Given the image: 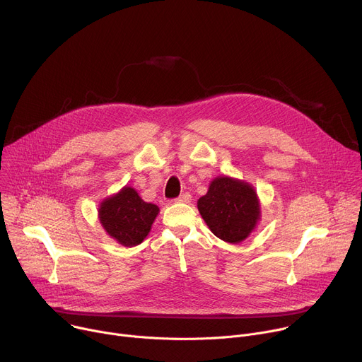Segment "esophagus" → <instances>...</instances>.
Here are the masks:
<instances>
[{"label":"esophagus","mask_w":362,"mask_h":362,"mask_svg":"<svg viewBox=\"0 0 362 362\" xmlns=\"http://www.w3.org/2000/svg\"><path fill=\"white\" fill-rule=\"evenodd\" d=\"M177 203H190L192 202V196L189 193H183L176 199Z\"/></svg>","instance_id":"esophagus-1"}]
</instances>
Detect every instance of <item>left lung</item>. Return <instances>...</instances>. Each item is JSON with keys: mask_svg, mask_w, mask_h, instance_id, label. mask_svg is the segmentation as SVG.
Instances as JSON below:
<instances>
[{"mask_svg": "<svg viewBox=\"0 0 362 362\" xmlns=\"http://www.w3.org/2000/svg\"><path fill=\"white\" fill-rule=\"evenodd\" d=\"M197 209L212 233L229 243L243 242L261 219L255 187L229 176H218L211 182L208 193L197 200Z\"/></svg>", "mask_w": 362, "mask_h": 362, "instance_id": "left-lung-1", "label": "left lung"}]
</instances>
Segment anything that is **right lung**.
<instances>
[{
	"label": "right lung",
	"instance_id": "obj_1",
	"mask_svg": "<svg viewBox=\"0 0 362 362\" xmlns=\"http://www.w3.org/2000/svg\"><path fill=\"white\" fill-rule=\"evenodd\" d=\"M159 212L156 204L144 202L133 187L124 186L100 203L98 219L110 238L133 247L148 235Z\"/></svg>",
	"mask_w": 362,
	"mask_h": 362
}]
</instances>
